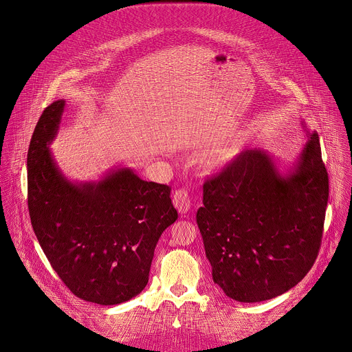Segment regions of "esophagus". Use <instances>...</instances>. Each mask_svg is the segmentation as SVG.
Returning a JSON list of instances; mask_svg holds the SVG:
<instances>
[{"mask_svg": "<svg viewBox=\"0 0 352 352\" xmlns=\"http://www.w3.org/2000/svg\"><path fill=\"white\" fill-rule=\"evenodd\" d=\"M173 206L180 214H187L191 210V199L186 190H179L173 195Z\"/></svg>", "mask_w": 352, "mask_h": 352, "instance_id": "esophagus-1", "label": "esophagus"}]
</instances>
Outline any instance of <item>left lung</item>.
Masks as SVG:
<instances>
[{"label":"left lung","mask_w":352,"mask_h":352,"mask_svg":"<svg viewBox=\"0 0 352 352\" xmlns=\"http://www.w3.org/2000/svg\"><path fill=\"white\" fill-rule=\"evenodd\" d=\"M285 164L265 149L244 151L203 186L197 212L212 280L239 302L275 298L309 272L318 254L328 173L317 131Z\"/></svg>","instance_id":"8db88e82"}]
</instances>
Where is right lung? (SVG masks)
Returning a JSON list of instances; mask_svg holds the SVG:
<instances>
[{
    "instance_id": "1",
    "label": "right lung",
    "mask_w": 352,
    "mask_h": 352,
    "mask_svg": "<svg viewBox=\"0 0 352 352\" xmlns=\"http://www.w3.org/2000/svg\"><path fill=\"white\" fill-rule=\"evenodd\" d=\"M66 101L42 113L27 154L28 210L51 267L84 301L118 305L148 285L154 248L177 219L165 184L115 166L99 180L65 176L50 149Z\"/></svg>"
}]
</instances>
